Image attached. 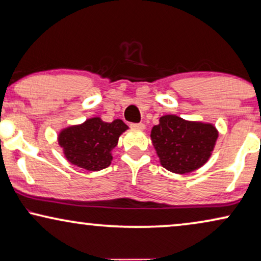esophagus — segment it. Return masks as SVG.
Instances as JSON below:
<instances>
[{"mask_svg": "<svg viewBox=\"0 0 261 261\" xmlns=\"http://www.w3.org/2000/svg\"><path fill=\"white\" fill-rule=\"evenodd\" d=\"M130 127L133 128V129H137V130H144L146 128L144 123H132Z\"/></svg>", "mask_w": 261, "mask_h": 261, "instance_id": "34e87169", "label": "esophagus"}]
</instances>
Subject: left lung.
I'll return each instance as SVG.
<instances>
[{
  "instance_id": "8db88e82",
  "label": "left lung",
  "mask_w": 261,
  "mask_h": 261,
  "mask_svg": "<svg viewBox=\"0 0 261 261\" xmlns=\"http://www.w3.org/2000/svg\"><path fill=\"white\" fill-rule=\"evenodd\" d=\"M219 130L213 123L188 121L177 115H164L152 128L151 140L163 167L184 174L208 162Z\"/></svg>"
}]
</instances>
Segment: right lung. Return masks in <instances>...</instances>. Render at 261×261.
I'll return each mask as SVG.
<instances>
[{
	"instance_id": "right-lung-1",
	"label": "right lung",
	"mask_w": 261,
	"mask_h": 261,
	"mask_svg": "<svg viewBox=\"0 0 261 261\" xmlns=\"http://www.w3.org/2000/svg\"><path fill=\"white\" fill-rule=\"evenodd\" d=\"M127 129L122 120L105 122L95 116L83 123L63 128L58 134V145L72 165L87 171H101L112 164L113 149Z\"/></svg>"
}]
</instances>
